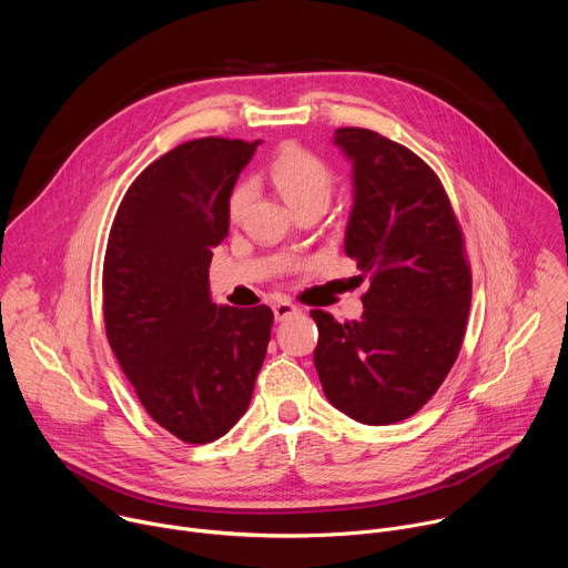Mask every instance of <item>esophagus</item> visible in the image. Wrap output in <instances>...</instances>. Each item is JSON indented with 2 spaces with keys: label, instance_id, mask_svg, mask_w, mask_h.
Returning a JSON list of instances; mask_svg holds the SVG:
<instances>
[{
  "label": "esophagus",
  "instance_id": "obj_1",
  "mask_svg": "<svg viewBox=\"0 0 568 568\" xmlns=\"http://www.w3.org/2000/svg\"><path fill=\"white\" fill-rule=\"evenodd\" d=\"M301 310L294 305V303H290V301H278V303H274V316H276V321H285V318H290V316H294V314H298Z\"/></svg>",
  "mask_w": 568,
  "mask_h": 568
}]
</instances>
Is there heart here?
I'll use <instances>...</instances> for the list:
<instances>
[{
    "instance_id": "heart-1",
    "label": "heart",
    "mask_w": 568,
    "mask_h": 568,
    "mask_svg": "<svg viewBox=\"0 0 568 568\" xmlns=\"http://www.w3.org/2000/svg\"><path fill=\"white\" fill-rule=\"evenodd\" d=\"M270 180L283 200L298 213L312 206L326 209L335 189V173L318 154L285 145L270 164ZM250 202V186L240 184L231 195V213H240Z\"/></svg>"
}]
</instances>
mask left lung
Listing matches in <instances>:
<instances>
[{
  "mask_svg": "<svg viewBox=\"0 0 568 568\" xmlns=\"http://www.w3.org/2000/svg\"><path fill=\"white\" fill-rule=\"evenodd\" d=\"M355 202L346 254L368 290L359 321L312 310L314 366L333 407L364 425L420 412L452 371L465 337L471 272L460 224L425 161L373 130L339 128Z\"/></svg>",
  "mask_w": 568,
  "mask_h": 568,
  "instance_id": "left-lung-1",
  "label": "left lung"
}]
</instances>
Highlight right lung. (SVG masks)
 Returning <instances> with one entry per match:
<instances>
[{"label": "right lung", "instance_id": "right-lung-1", "mask_svg": "<svg viewBox=\"0 0 568 568\" xmlns=\"http://www.w3.org/2000/svg\"><path fill=\"white\" fill-rule=\"evenodd\" d=\"M258 143L204 136L159 156L108 237V342L148 416L191 445L224 436L247 412L270 344L267 305H215L209 290L231 191Z\"/></svg>", "mask_w": 568, "mask_h": 568}]
</instances>
